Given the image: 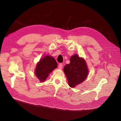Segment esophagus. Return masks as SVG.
I'll list each match as a JSON object with an SVG mask.
<instances>
[{
    "label": "esophagus",
    "mask_w": 121,
    "mask_h": 121,
    "mask_svg": "<svg viewBox=\"0 0 121 121\" xmlns=\"http://www.w3.org/2000/svg\"><path fill=\"white\" fill-rule=\"evenodd\" d=\"M63 68V64L62 63H60V64L59 65V68L60 69H61Z\"/></svg>",
    "instance_id": "34e87169"
}]
</instances>
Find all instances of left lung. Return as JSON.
Listing matches in <instances>:
<instances>
[{"instance_id":"obj_1","label":"left lung","mask_w":121,"mask_h":121,"mask_svg":"<svg viewBox=\"0 0 121 121\" xmlns=\"http://www.w3.org/2000/svg\"><path fill=\"white\" fill-rule=\"evenodd\" d=\"M63 71L68 79V85L71 87H75L84 81L89 73L85 59L76 54L71 56L70 63L65 65Z\"/></svg>"}]
</instances>
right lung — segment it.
Returning a JSON list of instances; mask_svg holds the SVG:
<instances>
[{"label":"right lung","instance_id":"right-lung-1","mask_svg":"<svg viewBox=\"0 0 121 121\" xmlns=\"http://www.w3.org/2000/svg\"><path fill=\"white\" fill-rule=\"evenodd\" d=\"M57 65L58 63L53 56H46L37 63L35 73L40 82H44Z\"/></svg>","mask_w":121,"mask_h":121}]
</instances>
